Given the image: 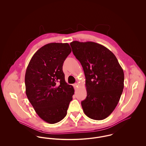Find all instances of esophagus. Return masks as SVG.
<instances>
[{"label": "esophagus", "mask_w": 146, "mask_h": 146, "mask_svg": "<svg viewBox=\"0 0 146 146\" xmlns=\"http://www.w3.org/2000/svg\"><path fill=\"white\" fill-rule=\"evenodd\" d=\"M78 84L77 83H75L73 84V86H74V88L75 90H76V89L78 88Z\"/></svg>", "instance_id": "34e87169"}]
</instances>
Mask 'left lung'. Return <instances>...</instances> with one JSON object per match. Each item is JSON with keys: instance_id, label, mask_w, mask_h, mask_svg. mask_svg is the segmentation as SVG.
Returning a JSON list of instances; mask_svg holds the SVG:
<instances>
[{"instance_id": "8db88e82", "label": "left lung", "mask_w": 146, "mask_h": 146, "mask_svg": "<svg viewBox=\"0 0 146 146\" xmlns=\"http://www.w3.org/2000/svg\"><path fill=\"white\" fill-rule=\"evenodd\" d=\"M70 45L86 78L87 96L81 103L84 112L92 119H106L114 110L122 94L123 70L114 54L100 44L73 41Z\"/></svg>"}]
</instances>
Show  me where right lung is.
<instances>
[{
    "instance_id": "add662e5",
    "label": "right lung",
    "mask_w": 146,
    "mask_h": 146,
    "mask_svg": "<svg viewBox=\"0 0 146 146\" xmlns=\"http://www.w3.org/2000/svg\"><path fill=\"white\" fill-rule=\"evenodd\" d=\"M72 50L68 43H49L32 56L25 74L26 94L38 116L49 124L66 117L74 90L67 83L63 64Z\"/></svg>"
}]
</instances>
